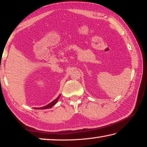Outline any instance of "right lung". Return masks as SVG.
<instances>
[{
  "mask_svg": "<svg viewBox=\"0 0 147 147\" xmlns=\"http://www.w3.org/2000/svg\"><path fill=\"white\" fill-rule=\"evenodd\" d=\"M59 96H60V94H59V95L58 96V97H57V98L55 99V100H53V102H51V103H49V104H47V105L45 106H43V107H41V108H38V109H49V108H51L52 107H53V106L55 105V104L57 103V102H58V99H59Z\"/></svg>",
  "mask_w": 147,
  "mask_h": 147,
  "instance_id": "right-lung-1",
  "label": "right lung"
}]
</instances>
